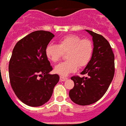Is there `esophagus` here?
Masks as SVG:
<instances>
[{
    "instance_id": "34e87169",
    "label": "esophagus",
    "mask_w": 126,
    "mask_h": 126,
    "mask_svg": "<svg viewBox=\"0 0 126 126\" xmlns=\"http://www.w3.org/2000/svg\"><path fill=\"white\" fill-rule=\"evenodd\" d=\"M67 79H68L67 77H62V76H61L60 77V81H66Z\"/></svg>"
}]
</instances>
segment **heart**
Segmentation results:
<instances>
[{"instance_id":"obj_1","label":"heart","mask_w":126,"mask_h":126,"mask_svg":"<svg viewBox=\"0 0 126 126\" xmlns=\"http://www.w3.org/2000/svg\"><path fill=\"white\" fill-rule=\"evenodd\" d=\"M64 53H67L68 60L55 67V72L61 76H67L75 72L78 67H83L89 63L94 53V45L89 39H82L77 35H67L59 41L58 45L49 44L45 49V54L51 62L60 60Z\"/></svg>"}]
</instances>
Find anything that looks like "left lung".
<instances>
[{
    "mask_svg": "<svg viewBox=\"0 0 126 126\" xmlns=\"http://www.w3.org/2000/svg\"><path fill=\"white\" fill-rule=\"evenodd\" d=\"M92 37L93 55L81 73L87 77L74 76V87L69 91L71 99L80 106L95 103L106 94L115 72L114 55L109 42L101 35L85 30Z\"/></svg>",
    "mask_w": 126,
    "mask_h": 126,
    "instance_id": "obj_1",
    "label": "left lung"
}]
</instances>
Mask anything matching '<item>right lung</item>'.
Instances as JSON below:
<instances>
[{
  "instance_id": "obj_1",
  "label": "right lung",
  "mask_w": 126,
  "mask_h": 126,
  "mask_svg": "<svg viewBox=\"0 0 126 126\" xmlns=\"http://www.w3.org/2000/svg\"><path fill=\"white\" fill-rule=\"evenodd\" d=\"M55 37L53 33L37 31L20 39L14 47L8 73L12 88L20 101L39 107L51 98L59 81L57 74H50L53 68L45 49Z\"/></svg>"
}]
</instances>
